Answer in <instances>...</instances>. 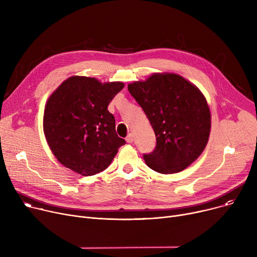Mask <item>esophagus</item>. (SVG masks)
Wrapping results in <instances>:
<instances>
[{
    "instance_id": "1",
    "label": "esophagus",
    "mask_w": 257,
    "mask_h": 257,
    "mask_svg": "<svg viewBox=\"0 0 257 257\" xmlns=\"http://www.w3.org/2000/svg\"><path fill=\"white\" fill-rule=\"evenodd\" d=\"M133 141H134V136H133L132 133H130L129 136L126 138V142L129 143V144H131V143H133Z\"/></svg>"
}]
</instances>
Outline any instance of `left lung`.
I'll use <instances>...</instances> for the list:
<instances>
[{"mask_svg": "<svg viewBox=\"0 0 257 257\" xmlns=\"http://www.w3.org/2000/svg\"><path fill=\"white\" fill-rule=\"evenodd\" d=\"M155 132L153 152L144 154L147 166L160 174L183 171L205 149L210 111L199 88L183 77L153 74L128 85Z\"/></svg>", "mask_w": 257, "mask_h": 257, "instance_id": "left-lung-1", "label": "left lung"}]
</instances>
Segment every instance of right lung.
<instances>
[{"instance_id": "right-lung-1", "label": "right lung", "mask_w": 257, "mask_h": 257, "mask_svg": "<svg viewBox=\"0 0 257 257\" xmlns=\"http://www.w3.org/2000/svg\"><path fill=\"white\" fill-rule=\"evenodd\" d=\"M124 83H101L96 78L73 76L58 86L45 107L44 132L51 151L64 167L91 176L111 164L126 144L115 132L107 107Z\"/></svg>"}]
</instances>
